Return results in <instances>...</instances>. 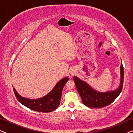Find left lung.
<instances>
[{"label": "left lung", "instance_id": "1", "mask_svg": "<svg viewBox=\"0 0 133 133\" xmlns=\"http://www.w3.org/2000/svg\"><path fill=\"white\" fill-rule=\"evenodd\" d=\"M121 84L115 91L107 92H99L94 90L86 82L81 81L77 77L73 79L76 83V88L81 96L83 104L90 108H102L110 105L118 97L123 88L124 72L122 63L121 66Z\"/></svg>", "mask_w": 133, "mask_h": 133}]
</instances>
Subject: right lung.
<instances>
[{
	"instance_id": "1",
	"label": "right lung",
	"mask_w": 133,
	"mask_h": 133,
	"mask_svg": "<svg viewBox=\"0 0 133 133\" xmlns=\"http://www.w3.org/2000/svg\"><path fill=\"white\" fill-rule=\"evenodd\" d=\"M68 77L61 80L50 93L44 97L36 100H31L22 97L13 88L16 98L25 106L31 110L38 112H49L55 110L59 107L61 102L62 92L65 83L68 81Z\"/></svg>"
}]
</instances>
